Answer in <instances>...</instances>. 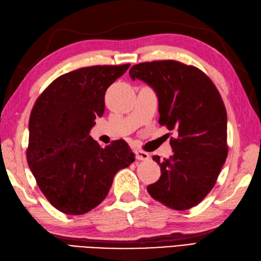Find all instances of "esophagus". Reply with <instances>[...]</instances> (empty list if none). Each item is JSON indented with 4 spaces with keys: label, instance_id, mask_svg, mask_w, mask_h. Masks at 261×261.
<instances>
[{
    "label": "esophagus",
    "instance_id": "1",
    "mask_svg": "<svg viewBox=\"0 0 261 261\" xmlns=\"http://www.w3.org/2000/svg\"><path fill=\"white\" fill-rule=\"evenodd\" d=\"M135 153H136V159H138V160H148L150 157L149 153L146 151H143V150H137Z\"/></svg>",
    "mask_w": 261,
    "mask_h": 261
}]
</instances>
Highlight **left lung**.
Instances as JSON below:
<instances>
[{"label": "left lung", "instance_id": "1", "mask_svg": "<svg viewBox=\"0 0 261 261\" xmlns=\"http://www.w3.org/2000/svg\"><path fill=\"white\" fill-rule=\"evenodd\" d=\"M129 75L156 91L159 124L175 134L170 138L172 156H152L161 175L147 187L148 193L175 211L198 205L215 186L228 153L227 115L220 92L202 70L177 60L138 63Z\"/></svg>", "mask_w": 261, "mask_h": 261}]
</instances>
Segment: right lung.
Instances as JSON below:
<instances>
[{
	"label": "right lung",
	"instance_id": "obj_1",
	"mask_svg": "<svg viewBox=\"0 0 261 261\" xmlns=\"http://www.w3.org/2000/svg\"><path fill=\"white\" fill-rule=\"evenodd\" d=\"M129 66L73 70L55 79L34 104L27 163L40 191L62 213L81 215L96 207L116 172L135 161L125 140L103 148L89 135L104 113L108 88Z\"/></svg>",
	"mask_w": 261,
	"mask_h": 261
}]
</instances>
